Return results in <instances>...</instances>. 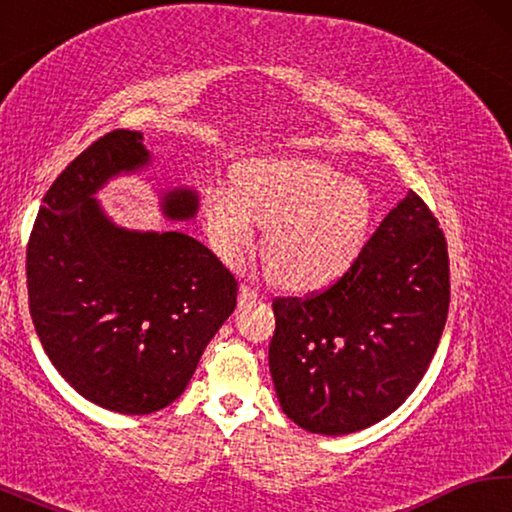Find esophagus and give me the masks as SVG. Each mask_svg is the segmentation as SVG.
I'll list each match as a JSON object with an SVG mask.
<instances>
[{"label": "esophagus", "instance_id": "obj_1", "mask_svg": "<svg viewBox=\"0 0 512 512\" xmlns=\"http://www.w3.org/2000/svg\"><path fill=\"white\" fill-rule=\"evenodd\" d=\"M239 300L241 302H257L259 300V291L248 287V284H241L239 287Z\"/></svg>", "mask_w": 512, "mask_h": 512}]
</instances>
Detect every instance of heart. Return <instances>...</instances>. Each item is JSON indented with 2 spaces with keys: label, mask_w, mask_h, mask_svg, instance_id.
<instances>
[{
  "label": "heart",
  "mask_w": 512,
  "mask_h": 512,
  "mask_svg": "<svg viewBox=\"0 0 512 512\" xmlns=\"http://www.w3.org/2000/svg\"><path fill=\"white\" fill-rule=\"evenodd\" d=\"M235 187L207 189L203 214L216 250L228 262L266 228L262 262L287 289L323 287L348 268L366 244L372 198L366 185L311 158H266L241 164Z\"/></svg>",
  "instance_id": "b5f03b06"
}]
</instances>
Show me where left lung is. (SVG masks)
Listing matches in <instances>:
<instances>
[{
    "instance_id": "left-lung-1",
    "label": "left lung",
    "mask_w": 512,
    "mask_h": 512,
    "mask_svg": "<svg viewBox=\"0 0 512 512\" xmlns=\"http://www.w3.org/2000/svg\"><path fill=\"white\" fill-rule=\"evenodd\" d=\"M447 309V241L409 192L339 280L305 298H273L268 366L282 411L323 436L384 420L427 372Z\"/></svg>"
}]
</instances>
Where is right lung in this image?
Instances as JSON below:
<instances>
[{"label":"right lung","instance_id":"1","mask_svg":"<svg viewBox=\"0 0 512 512\" xmlns=\"http://www.w3.org/2000/svg\"><path fill=\"white\" fill-rule=\"evenodd\" d=\"M146 162L140 133L99 137L49 187L27 244L29 309L49 361L85 400L126 415L176 402L237 307L235 275L201 241L117 228L94 201ZM196 207L189 189L162 201L178 221Z\"/></svg>","mask_w":512,"mask_h":512}]
</instances>
